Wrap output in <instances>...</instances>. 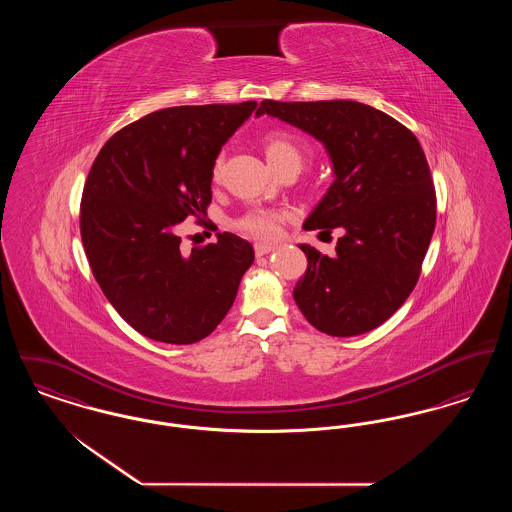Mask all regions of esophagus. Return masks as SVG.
I'll return each instance as SVG.
<instances>
[{"label":"esophagus","mask_w":512,"mask_h":512,"mask_svg":"<svg viewBox=\"0 0 512 512\" xmlns=\"http://www.w3.org/2000/svg\"><path fill=\"white\" fill-rule=\"evenodd\" d=\"M270 251H274V245L255 244V255H257V257H263V255L270 253Z\"/></svg>","instance_id":"esophagus-1"}]
</instances>
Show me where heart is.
Wrapping results in <instances>:
<instances>
[{
	"label": "heart",
	"mask_w": 512,
	"mask_h": 512,
	"mask_svg": "<svg viewBox=\"0 0 512 512\" xmlns=\"http://www.w3.org/2000/svg\"><path fill=\"white\" fill-rule=\"evenodd\" d=\"M307 151H309L307 144L288 130H272L265 138V153H267L268 163L278 172L284 171L288 167L301 169V165L307 157ZM220 169H222V157H217L213 163V178L215 180L219 178ZM284 220H286V215L280 211L255 209L240 219L238 228L255 240L272 242L282 236Z\"/></svg>",
	"instance_id": "1"
}]
</instances>
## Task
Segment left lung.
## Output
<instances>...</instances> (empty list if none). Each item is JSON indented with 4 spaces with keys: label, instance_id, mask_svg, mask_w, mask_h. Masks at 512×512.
Returning <instances> with one entry per match:
<instances>
[{
    "label": "left lung",
    "instance_id": "left-lung-1",
    "mask_svg": "<svg viewBox=\"0 0 512 512\" xmlns=\"http://www.w3.org/2000/svg\"><path fill=\"white\" fill-rule=\"evenodd\" d=\"M270 115L322 142L336 180L305 220V230L340 228L336 255L301 244L309 267L293 299L328 336L374 330L418 282L436 226V190L413 132L390 115L347 99L261 101Z\"/></svg>",
    "mask_w": 512,
    "mask_h": 512
}]
</instances>
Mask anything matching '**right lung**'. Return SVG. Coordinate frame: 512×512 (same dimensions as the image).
Instances as JSON below:
<instances>
[{"label":"right lung","mask_w":512,"mask_h":512,"mask_svg":"<svg viewBox=\"0 0 512 512\" xmlns=\"http://www.w3.org/2000/svg\"><path fill=\"white\" fill-rule=\"evenodd\" d=\"M257 101L182 105L149 113L111 136L90 169L80 236L101 292L149 340L188 345L230 311L255 251L236 234L182 255L176 228L211 203L220 147Z\"/></svg>","instance_id":"obj_1"}]
</instances>
